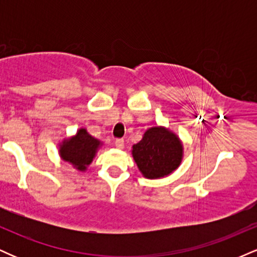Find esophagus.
<instances>
[{"instance_id": "1", "label": "esophagus", "mask_w": 257, "mask_h": 257, "mask_svg": "<svg viewBox=\"0 0 257 257\" xmlns=\"http://www.w3.org/2000/svg\"><path fill=\"white\" fill-rule=\"evenodd\" d=\"M114 145H116L117 149H123V147H124V140H123V139H116Z\"/></svg>"}]
</instances>
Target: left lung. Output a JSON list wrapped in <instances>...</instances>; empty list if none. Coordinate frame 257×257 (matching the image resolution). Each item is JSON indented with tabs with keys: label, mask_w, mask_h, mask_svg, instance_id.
<instances>
[{
	"label": "left lung",
	"mask_w": 257,
	"mask_h": 257,
	"mask_svg": "<svg viewBox=\"0 0 257 257\" xmlns=\"http://www.w3.org/2000/svg\"><path fill=\"white\" fill-rule=\"evenodd\" d=\"M133 157L147 179L169 175L181 163L182 145L174 133L162 126L150 128L133 146Z\"/></svg>",
	"instance_id": "obj_1"
}]
</instances>
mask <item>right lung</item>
<instances>
[{"label": "right lung", "mask_w": 257, "mask_h": 257, "mask_svg": "<svg viewBox=\"0 0 257 257\" xmlns=\"http://www.w3.org/2000/svg\"><path fill=\"white\" fill-rule=\"evenodd\" d=\"M100 141L87 133L85 129H79L75 137L65 140L60 145V156L64 161L69 162L76 169H87L98 151Z\"/></svg>", "instance_id": "right-lung-1"}]
</instances>
